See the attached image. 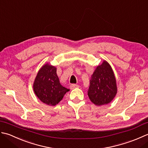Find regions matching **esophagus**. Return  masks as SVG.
<instances>
[{
    "label": "esophagus",
    "mask_w": 148,
    "mask_h": 148,
    "mask_svg": "<svg viewBox=\"0 0 148 148\" xmlns=\"http://www.w3.org/2000/svg\"><path fill=\"white\" fill-rule=\"evenodd\" d=\"M79 87V86L77 85V84H71L70 86V89H75V88H76V87Z\"/></svg>",
    "instance_id": "obj_1"
}]
</instances>
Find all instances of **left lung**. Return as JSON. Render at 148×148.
<instances>
[{"mask_svg":"<svg viewBox=\"0 0 148 148\" xmlns=\"http://www.w3.org/2000/svg\"><path fill=\"white\" fill-rule=\"evenodd\" d=\"M87 91L93 103L100 106L112 100L117 93L116 78L109 64L103 61L95 70L90 80Z\"/></svg>","mask_w":148,"mask_h":148,"instance_id":"8db88e82","label":"left lung"}]
</instances>
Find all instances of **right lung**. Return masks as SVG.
Instances as JSON below:
<instances>
[{"label":"right lung","instance_id":"obj_1","mask_svg":"<svg viewBox=\"0 0 148 148\" xmlns=\"http://www.w3.org/2000/svg\"><path fill=\"white\" fill-rule=\"evenodd\" d=\"M33 88L36 95L42 102L52 106L58 103L69 91L60 84L56 68L48 64L39 71Z\"/></svg>","mask_w":148,"mask_h":148}]
</instances>
